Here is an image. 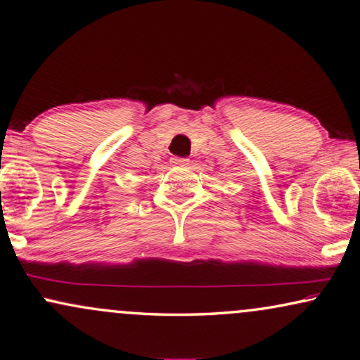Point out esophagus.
I'll return each instance as SVG.
<instances>
[{"label":"esophagus","instance_id":"34e87169","mask_svg":"<svg viewBox=\"0 0 360 360\" xmlns=\"http://www.w3.org/2000/svg\"><path fill=\"white\" fill-rule=\"evenodd\" d=\"M171 163H173V167H187V165H189V160L173 157L171 158Z\"/></svg>","mask_w":360,"mask_h":360}]
</instances>
